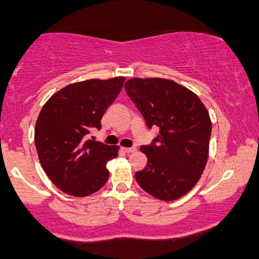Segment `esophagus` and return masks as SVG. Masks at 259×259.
<instances>
[{
    "mask_svg": "<svg viewBox=\"0 0 259 259\" xmlns=\"http://www.w3.org/2000/svg\"><path fill=\"white\" fill-rule=\"evenodd\" d=\"M121 150H123L125 153H133L136 151V147H123Z\"/></svg>",
    "mask_w": 259,
    "mask_h": 259,
    "instance_id": "34e87169",
    "label": "esophagus"
}]
</instances>
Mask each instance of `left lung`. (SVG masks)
<instances>
[{
	"label": "left lung",
	"mask_w": 259,
	"mask_h": 259,
	"mask_svg": "<svg viewBox=\"0 0 259 259\" xmlns=\"http://www.w3.org/2000/svg\"><path fill=\"white\" fill-rule=\"evenodd\" d=\"M129 99L157 138L142 145L147 165L136 181L147 194L163 201L181 197L196 185L206 167L212 123L197 95L167 79H130Z\"/></svg>",
	"instance_id": "1"
}]
</instances>
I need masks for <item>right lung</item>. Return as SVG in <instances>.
<instances>
[{"instance_id": "obj_1", "label": "right lung", "mask_w": 259, "mask_h": 259, "mask_svg": "<svg viewBox=\"0 0 259 259\" xmlns=\"http://www.w3.org/2000/svg\"><path fill=\"white\" fill-rule=\"evenodd\" d=\"M125 78L74 82L45 103L35 126V146L45 173L59 190L85 197L107 183V162L118 147L95 141L106 109L117 99Z\"/></svg>"}]
</instances>
